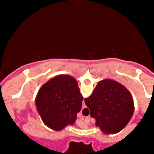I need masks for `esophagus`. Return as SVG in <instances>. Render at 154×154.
<instances>
[{
    "label": "esophagus",
    "instance_id": "1",
    "mask_svg": "<svg viewBox=\"0 0 154 154\" xmlns=\"http://www.w3.org/2000/svg\"><path fill=\"white\" fill-rule=\"evenodd\" d=\"M85 107H86V106H85V101H84V100H82V109H84V108H85Z\"/></svg>",
    "mask_w": 154,
    "mask_h": 154
}]
</instances>
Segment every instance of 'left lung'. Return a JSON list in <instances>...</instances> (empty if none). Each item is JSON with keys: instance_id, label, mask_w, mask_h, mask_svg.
Masks as SVG:
<instances>
[{"instance_id": "left-lung-1", "label": "left lung", "mask_w": 154, "mask_h": 154, "mask_svg": "<svg viewBox=\"0 0 154 154\" xmlns=\"http://www.w3.org/2000/svg\"><path fill=\"white\" fill-rule=\"evenodd\" d=\"M82 100L76 79L59 75L40 88L35 103L45 125L59 131L75 123Z\"/></svg>"}]
</instances>
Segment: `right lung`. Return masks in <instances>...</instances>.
Masks as SVG:
<instances>
[{
  "instance_id": "1",
  "label": "right lung",
  "mask_w": 154,
  "mask_h": 154,
  "mask_svg": "<svg viewBox=\"0 0 154 154\" xmlns=\"http://www.w3.org/2000/svg\"><path fill=\"white\" fill-rule=\"evenodd\" d=\"M95 125L106 134L121 131L132 118L133 99L125 86L112 79H103L92 95L85 98Z\"/></svg>"
}]
</instances>
